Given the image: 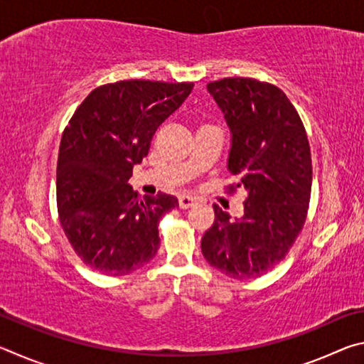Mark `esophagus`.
Listing matches in <instances>:
<instances>
[{
    "label": "esophagus",
    "instance_id": "obj_1",
    "mask_svg": "<svg viewBox=\"0 0 364 364\" xmlns=\"http://www.w3.org/2000/svg\"><path fill=\"white\" fill-rule=\"evenodd\" d=\"M196 197L188 196V194H181L178 197V204H180V208H189L196 204Z\"/></svg>",
    "mask_w": 364,
    "mask_h": 364
}]
</instances>
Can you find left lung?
<instances>
[{"instance_id": "left-lung-1", "label": "left lung", "mask_w": 364, "mask_h": 364, "mask_svg": "<svg viewBox=\"0 0 364 364\" xmlns=\"http://www.w3.org/2000/svg\"><path fill=\"white\" fill-rule=\"evenodd\" d=\"M231 132L228 170L247 193L244 215L231 220L215 204L202 255L234 279L278 264L304 228L311 193L310 144L297 110L278 86L254 78L207 85Z\"/></svg>"}]
</instances>
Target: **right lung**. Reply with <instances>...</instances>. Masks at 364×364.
I'll return each mask as SVG.
<instances>
[{
	"label": "right lung",
	"instance_id": "1",
	"mask_svg": "<svg viewBox=\"0 0 364 364\" xmlns=\"http://www.w3.org/2000/svg\"><path fill=\"white\" fill-rule=\"evenodd\" d=\"M193 88L149 80L102 85L72 115L59 146L58 212L73 250L90 268L123 276L157 254L159 221L178 199L164 193L139 199L128 180L160 123Z\"/></svg>",
	"mask_w": 364,
	"mask_h": 364
}]
</instances>
